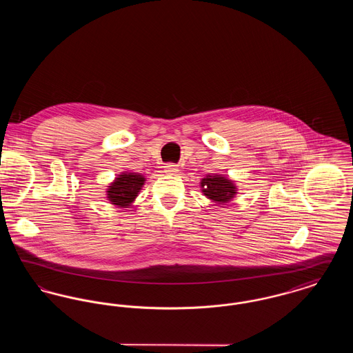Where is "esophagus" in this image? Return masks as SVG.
I'll list each match as a JSON object with an SVG mask.
<instances>
[{
    "instance_id": "34e87169",
    "label": "esophagus",
    "mask_w": 353,
    "mask_h": 353,
    "mask_svg": "<svg viewBox=\"0 0 353 353\" xmlns=\"http://www.w3.org/2000/svg\"><path fill=\"white\" fill-rule=\"evenodd\" d=\"M164 170H165V173H168V174H173V173H176L179 169L176 165H173V164H167L165 167H164Z\"/></svg>"
}]
</instances>
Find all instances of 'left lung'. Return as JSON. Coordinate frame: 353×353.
Wrapping results in <instances>:
<instances>
[{
    "label": "left lung",
    "instance_id": "left-lung-1",
    "mask_svg": "<svg viewBox=\"0 0 353 353\" xmlns=\"http://www.w3.org/2000/svg\"><path fill=\"white\" fill-rule=\"evenodd\" d=\"M201 190L203 196L217 203L232 201L236 193L234 183L221 174H208L201 180Z\"/></svg>",
    "mask_w": 353,
    "mask_h": 353
}]
</instances>
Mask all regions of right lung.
Listing matches in <instances>:
<instances>
[{"label": "right lung", "mask_w": 353, "mask_h": 353, "mask_svg": "<svg viewBox=\"0 0 353 353\" xmlns=\"http://www.w3.org/2000/svg\"><path fill=\"white\" fill-rule=\"evenodd\" d=\"M144 176L140 173L123 172L107 189V199L112 205L128 208L144 185Z\"/></svg>", "instance_id": "right-lung-1"}]
</instances>
